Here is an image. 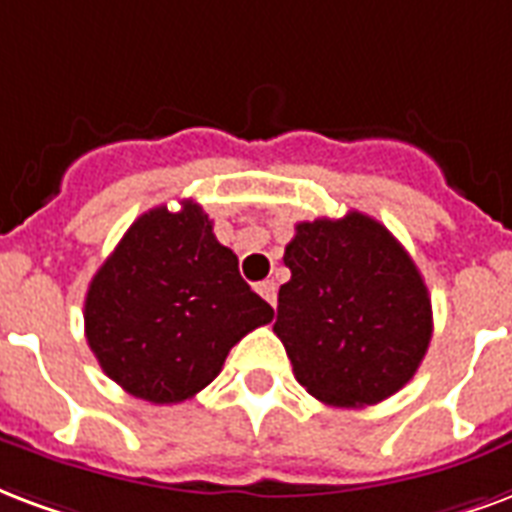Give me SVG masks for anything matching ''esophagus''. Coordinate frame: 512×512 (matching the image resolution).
I'll return each instance as SVG.
<instances>
[{
	"mask_svg": "<svg viewBox=\"0 0 512 512\" xmlns=\"http://www.w3.org/2000/svg\"><path fill=\"white\" fill-rule=\"evenodd\" d=\"M257 292H260V298L268 300L271 306H276V282L273 279H265V282L257 284Z\"/></svg>",
	"mask_w": 512,
	"mask_h": 512,
	"instance_id": "obj_1",
	"label": "esophagus"
}]
</instances>
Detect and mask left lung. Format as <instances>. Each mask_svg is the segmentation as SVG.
Wrapping results in <instances>:
<instances>
[{"label": "left lung", "instance_id": "obj_1", "mask_svg": "<svg viewBox=\"0 0 512 512\" xmlns=\"http://www.w3.org/2000/svg\"><path fill=\"white\" fill-rule=\"evenodd\" d=\"M273 333L295 378L327 405H376L419 370L432 303L403 244L368 214L298 222L284 249Z\"/></svg>", "mask_w": 512, "mask_h": 512}]
</instances>
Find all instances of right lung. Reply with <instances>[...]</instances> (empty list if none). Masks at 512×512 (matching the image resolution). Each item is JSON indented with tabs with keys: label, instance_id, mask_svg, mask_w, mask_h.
<instances>
[{
	"label": "right lung",
	"instance_id": "right-lung-1",
	"mask_svg": "<svg viewBox=\"0 0 512 512\" xmlns=\"http://www.w3.org/2000/svg\"><path fill=\"white\" fill-rule=\"evenodd\" d=\"M271 319L195 201L144 212L85 295V338L101 370L155 405L198 395L228 351Z\"/></svg>",
	"mask_w": 512,
	"mask_h": 512
}]
</instances>
